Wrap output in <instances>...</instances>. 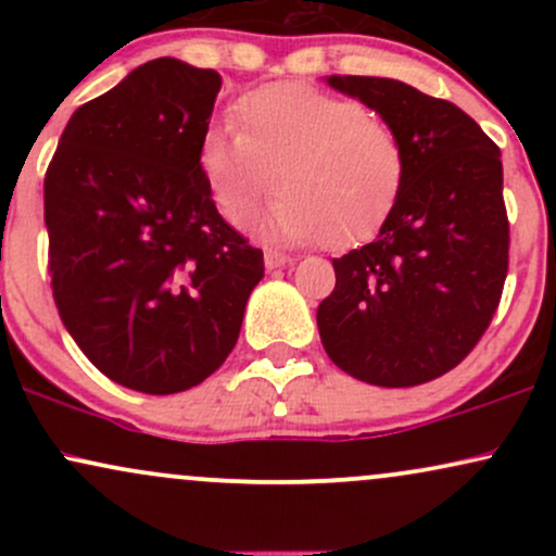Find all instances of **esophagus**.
I'll return each mask as SVG.
<instances>
[{
  "instance_id": "esophagus-1",
  "label": "esophagus",
  "mask_w": 556,
  "mask_h": 556,
  "mask_svg": "<svg viewBox=\"0 0 556 556\" xmlns=\"http://www.w3.org/2000/svg\"><path fill=\"white\" fill-rule=\"evenodd\" d=\"M292 261H295V258L285 256V253H277V251H266V253H264V266H266V269H269V271L282 269V266H290Z\"/></svg>"
}]
</instances>
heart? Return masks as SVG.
<instances>
[{"label": "heart", "instance_id": "1", "mask_svg": "<svg viewBox=\"0 0 556 556\" xmlns=\"http://www.w3.org/2000/svg\"><path fill=\"white\" fill-rule=\"evenodd\" d=\"M232 123L198 140V169L229 225L251 219L271 180L279 193L258 232L282 245H353L392 214L407 156L361 101L311 83H269L235 99Z\"/></svg>", "mask_w": 556, "mask_h": 556}]
</instances>
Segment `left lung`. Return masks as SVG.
Here are the masks:
<instances>
[{"label": "left lung", "instance_id": "left-lung-1", "mask_svg": "<svg viewBox=\"0 0 556 556\" xmlns=\"http://www.w3.org/2000/svg\"><path fill=\"white\" fill-rule=\"evenodd\" d=\"M397 132L402 193L368 245L334 258L316 311L327 355L374 387H416L452 371L500 305L509 222L496 143L452 101L392 78L329 75Z\"/></svg>", "mask_w": 556, "mask_h": 556}]
</instances>
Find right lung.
<instances>
[{
    "mask_svg": "<svg viewBox=\"0 0 556 556\" xmlns=\"http://www.w3.org/2000/svg\"><path fill=\"white\" fill-rule=\"evenodd\" d=\"M222 75L175 56L75 110L43 180L62 324L112 381L175 394L240 337L264 253L222 219L198 169Z\"/></svg>",
    "mask_w": 556,
    "mask_h": 556,
    "instance_id": "obj_1",
    "label": "right lung"
}]
</instances>
